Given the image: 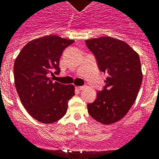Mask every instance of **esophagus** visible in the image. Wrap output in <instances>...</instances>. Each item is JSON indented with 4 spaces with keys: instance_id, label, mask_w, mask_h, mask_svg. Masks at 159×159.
I'll return each mask as SVG.
<instances>
[{
    "instance_id": "1",
    "label": "esophagus",
    "mask_w": 159,
    "mask_h": 159,
    "mask_svg": "<svg viewBox=\"0 0 159 159\" xmlns=\"http://www.w3.org/2000/svg\"><path fill=\"white\" fill-rule=\"evenodd\" d=\"M84 86H76V89H78V90H81V89H83Z\"/></svg>"
}]
</instances>
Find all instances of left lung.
<instances>
[{
	"label": "left lung",
	"mask_w": 159,
	"mask_h": 159,
	"mask_svg": "<svg viewBox=\"0 0 159 159\" xmlns=\"http://www.w3.org/2000/svg\"><path fill=\"white\" fill-rule=\"evenodd\" d=\"M98 70L108 75L93 102L87 105L89 115L102 124L122 118L134 103L143 74L139 56L128 44L110 37L86 40Z\"/></svg>",
	"instance_id": "left-lung-1"
}]
</instances>
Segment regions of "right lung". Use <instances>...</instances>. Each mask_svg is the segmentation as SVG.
<instances>
[{"label": "right lung", "instance_id": "add662e5", "mask_svg": "<svg viewBox=\"0 0 159 159\" xmlns=\"http://www.w3.org/2000/svg\"><path fill=\"white\" fill-rule=\"evenodd\" d=\"M74 41L56 35L45 36L26 44L13 66L15 86L22 105L34 119L53 123L66 114L74 86L49 78L59 74V60Z\"/></svg>", "mask_w": 159, "mask_h": 159}]
</instances>
